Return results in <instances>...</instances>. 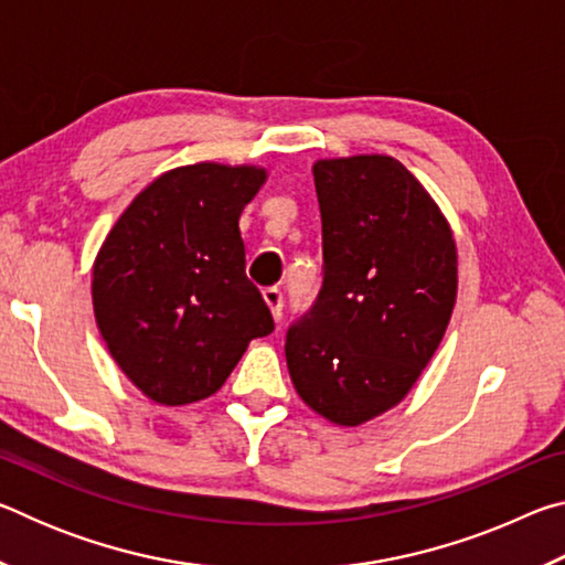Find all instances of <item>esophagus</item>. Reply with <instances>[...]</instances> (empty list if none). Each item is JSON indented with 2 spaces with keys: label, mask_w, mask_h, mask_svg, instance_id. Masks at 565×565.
<instances>
[{
  "label": "esophagus",
  "mask_w": 565,
  "mask_h": 565,
  "mask_svg": "<svg viewBox=\"0 0 565 565\" xmlns=\"http://www.w3.org/2000/svg\"><path fill=\"white\" fill-rule=\"evenodd\" d=\"M266 306L271 309V317L279 321L281 319V309H284V296H281V289H276V286H266V289L262 291Z\"/></svg>",
  "instance_id": "esophagus-1"
}]
</instances>
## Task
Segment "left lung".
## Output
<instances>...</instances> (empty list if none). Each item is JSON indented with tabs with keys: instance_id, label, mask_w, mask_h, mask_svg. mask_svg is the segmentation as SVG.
<instances>
[{
	"instance_id": "obj_1",
	"label": "left lung",
	"mask_w": 565,
	"mask_h": 565,
	"mask_svg": "<svg viewBox=\"0 0 565 565\" xmlns=\"http://www.w3.org/2000/svg\"><path fill=\"white\" fill-rule=\"evenodd\" d=\"M323 234L317 301L286 333L303 404L339 426L394 408L441 343L458 289L441 209L394 157L313 164Z\"/></svg>"
}]
</instances>
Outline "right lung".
Returning a JSON list of instances; mask_svg holds the SVG:
<instances>
[{
  "label": "right lung",
  "mask_w": 565,
  "mask_h": 565,
  "mask_svg": "<svg viewBox=\"0 0 565 565\" xmlns=\"http://www.w3.org/2000/svg\"><path fill=\"white\" fill-rule=\"evenodd\" d=\"M262 167L202 161L157 177L111 226L94 262V317L111 359L147 398L216 394L274 319L246 279L238 216Z\"/></svg>",
  "instance_id": "obj_1"
}]
</instances>
